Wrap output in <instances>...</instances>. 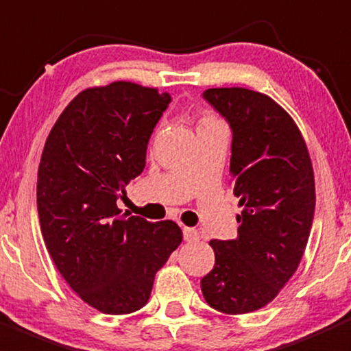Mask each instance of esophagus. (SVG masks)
I'll list each match as a JSON object with an SVG mask.
<instances>
[{
  "label": "esophagus",
  "instance_id": "esophagus-1",
  "mask_svg": "<svg viewBox=\"0 0 351 351\" xmlns=\"http://www.w3.org/2000/svg\"><path fill=\"white\" fill-rule=\"evenodd\" d=\"M183 238H185V241L192 243V241H197L198 239V232L195 229L192 228H183Z\"/></svg>",
  "mask_w": 351,
  "mask_h": 351
}]
</instances>
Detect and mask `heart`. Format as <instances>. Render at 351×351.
<instances>
[{
	"instance_id": "heart-1",
	"label": "heart",
	"mask_w": 351,
	"mask_h": 351,
	"mask_svg": "<svg viewBox=\"0 0 351 351\" xmlns=\"http://www.w3.org/2000/svg\"><path fill=\"white\" fill-rule=\"evenodd\" d=\"M204 122H214V119H210V117H205V119H202L200 123H204Z\"/></svg>"
}]
</instances>
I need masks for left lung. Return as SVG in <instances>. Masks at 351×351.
<instances>
[{"label":"left lung","instance_id":"left-lung-1","mask_svg":"<svg viewBox=\"0 0 351 351\" xmlns=\"http://www.w3.org/2000/svg\"><path fill=\"white\" fill-rule=\"evenodd\" d=\"M202 98L231 127V175L243 207L238 238L208 243L215 265L202 293L221 313H251L299 267L316 207L313 165L295 122L267 95L210 88Z\"/></svg>","mask_w":351,"mask_h":351}]
</instances>
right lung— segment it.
I'll return each mask as SVG.
<instances>
[{"label": "right lung", "mask_w": 351, "mask_h": 351, "mask_svg": "<svg viewBox=\"0 0 351 351\" xmlns=\"http://www.w3.org/2000/svg\"><path fill=\"white\" fill-rule=\"evenodd\" d=\"M169 93L117 81L84 90L52 127L37 176L40 231L71 289L105 314L149 300L154 275L180 246L173 221L120 214L117 200L146 166Z\"/></svg>", "instance_id": "add662e5"}]
</instances>
